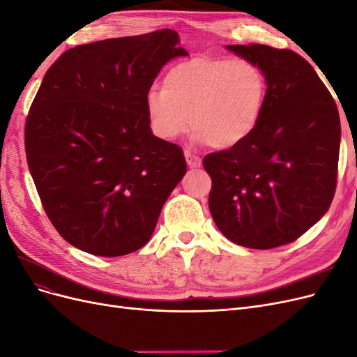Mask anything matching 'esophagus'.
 Segmentation results:
<instances>
[{
    "instance_id": "34e87169",
    "label": "esophagus",
    "mask_w": 357,
    "mask_h": 357,
    "mask_svg": "<svg viewBox=\"0 0 357 357\" xmlns=\"http://www.w3.org/2000/svg\"><path fill=\"white\" fill-rule=\"evenodd\" d=\"M185 158H186V162H188V165L190 168H199L201 167V159L195 155H192L189 150H185Z\"/></svg>"
}]
</instances>
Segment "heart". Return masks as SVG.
Returning <instances> with one entry per match:
<instances>
[{"label":"heart","instance_id":"1","mask_svg":"<svg viewBox=\"0 0 357 357\" xmlns=\"http://www.w3.org/2000/svg\"><path fill=\"white\" fill-rule=\"evenodd\" d=\"M266 93V77L255 62L198 56L172 67L162 89H149L146 113L162 139L180 137L192 123L193 142L226 150L253 135Z\"/></svg>","mask_w":357,"mask_h":357}]
</instances>
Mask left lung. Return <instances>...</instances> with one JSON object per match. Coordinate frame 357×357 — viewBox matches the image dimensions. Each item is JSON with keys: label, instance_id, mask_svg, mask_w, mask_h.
<instances>
[{"label": "left lung", "instance_id": "left-lung-1", "mask_svg": "<svg viewBox=\"0 0 357 357\" xmlns=\"http://www.w3.org/2000/svg\"><path fill=\"white\" fill-rule=\"evenodd\" d=\"M266 77L264 114L238 147L204 158L208 207L232 243L268 250L316 225L337 188L341 123L337 104L298 53L265 45L226 46Z\"/></svg>", "mask_w": 357, "mask_h": 357}]
</instances>
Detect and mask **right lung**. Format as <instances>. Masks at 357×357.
I'll return each mask as SVG.
<instances>
[{
  "label": "right lung",
  "instance_id": "right-lung-1",
  "mask_svg": "<svg viewBox=\"0 0 357 357\" xmlns=\"http://www.w3.org/2000/svg\"><path fill=\"white\" fill-rule=\"evenodd\" d=\"M178 34L89 43L47 70L25 125L29 172L63 240L95 256L137 252L186 174L181 147L153 135L146 93L186 56Z\"/></svg>",
  "mask_w": 357,
  "mask_h": 357
}]
</instances>
